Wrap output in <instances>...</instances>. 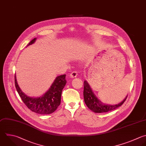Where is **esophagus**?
Listing matches in <instances>:
<instances>
[{"label":"esophagus","mask_w":146,"mask_h":146,"mask_svg":"<svg viewBox=\"0 0 146 146\" xmlns=\"http://www.w3.org/2000/svg\"><path fill=\"white\" fill-rule=\"evenodd\" d=\"M78 75V72L77 71H72L71 74H70V77L72 78H76Z\"/></svg>","instance_id":"esophagus-1"}]
</instances>
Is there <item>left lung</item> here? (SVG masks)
<instances>
[{
    "label": "left lung",
    "instance_id": "8db88e82",
    "mask_svg": "<svg viewBox=\"0 0 146 146\" xmlns=\"http://www.w3.org/2000/svg\"><path fill=\"white\" fill-rule=\"evenodd\" d=\"M84 100L87 106L96 113L107 112L113 110L121 106L126 100L127 96L120 103L115 105H109L102 103L95 95L89 84L86 80L84 81Z\"/></svg>",
    "mask_w": 146,
    "mask_h": 146
}]
</instances>
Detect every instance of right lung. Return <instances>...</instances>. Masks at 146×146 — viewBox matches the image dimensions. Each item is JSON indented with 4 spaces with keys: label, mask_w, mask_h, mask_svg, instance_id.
<instances>
[{
    "label": "right lung",
    "mask_w": 146,
    "mask_h": 146,
    "mask_svg": "<svg viewBox=\"0 0 146 146\" xmlns=\"http://www.w3.org/2000/svg\"><path fill=\"white\" fill-rule=\"evenodd\" d=\"M36 39V38L33 39L27 46L33 44ZM66 83L65 74L58 76L44 94L38 98H31L22 91L15 75V87L24 103L31 111L42 115L51 113L57 109L60 104L62 92Z\"/></svg>",
    "instance_id": "right-lung-1"
}]
</instances>
